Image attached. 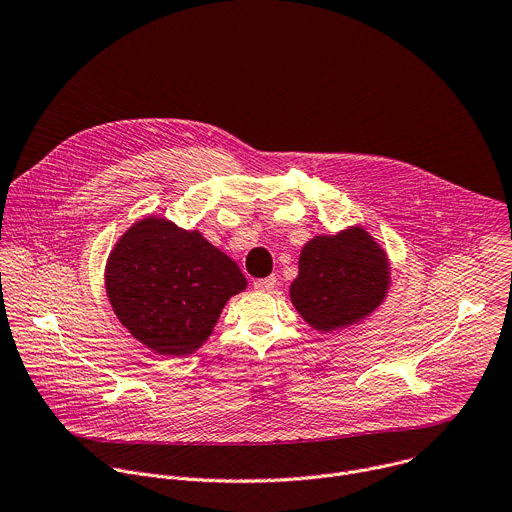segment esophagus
<instances>
[{
    "instance_id": "obj_1",
    "label": "esophagus",
    "mask_w": 512,
    "mask_h": 512,
    "mask_svg": "<svg viewBox=\"0 0 512 512\" xmlns=\"http://www.w3.org/2000/svg\"><path fill=\"white\" fill-rule=\"evenodd\" d=\"M276 286V276H268V278H260V280H254V288L260 290V292H268Z\"/></svg>"
}]
</instances>
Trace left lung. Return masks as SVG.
Here are the masks:
<instances>
[{"instance_id": "8db88e82", "label": "left lung", "mask_w": 512, "mask_h": 512, "mask_svg": "<svg viewBox=\"0 0 512 512\" xmlns=\"http://www.w3.org/2000/svg\"><path fill=\"white\" fill-rule=\"evenodd\" d=\"M389 284L385 250L361 226H351L304 244L290 300L315 331L331 333L369 317Z\"/></svg>"}]
</instances>
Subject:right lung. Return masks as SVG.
Returning a JSON list of instances; mask_svg holds the SVG:
<instances>
[{"label": "right lung", "instance_id": "1", "mask_svg": "<svg viewBox=\"0 0 512 512\" xmlns=\"http://www.w3.org/2000/svg\"><path fill=\"white\" fill-rule=\"evenodd\" d=\"M105 286L117 319L137 341L159 355L183 357L208 341L246 278L197 230L149 216L115 244Z\"/></svg>", "mask_w": 512, "mask_h": 512}]
</instances>
